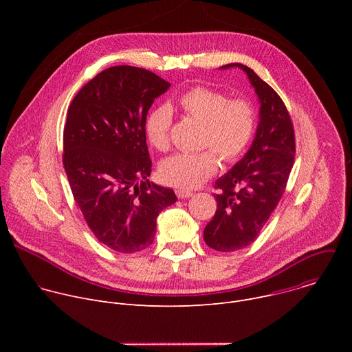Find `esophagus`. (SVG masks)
Here are the masks:
<instances>
[{
	"label": "esophagus",
	"mask_w": 352,
	"mask_h": 352,
	"mask_svg": "<svg viewBox=\"0 0 352 352\" xmlns=\"http://www.w3.org/2000/svg\"><path fill=\"white\" fill-rule=\"evenodd\" d=\"M175 193L179 199H186V197H190L193 195L190 190H186V189H177Z\"/></svg>",
	"instance_id": "34e87169"
}]
</instances>
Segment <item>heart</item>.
Wrapping results in <instances>:
<instances>
[{
	"label": "heart",
	"mask_w": 352,
	"mask_h": 352,
	"mask_svg": "<svg viewBox=\"0 0 352 352\" xmlns=\"http://www.w3.org/2000/svg\"><path fill=\"white\" fill-rule=\"evenodd\" d=\"M178 104L186 116L205 124L200 143L212 150L178 153L162 164L160 174L167 184L190 189L216 173L219 159L232 163L242 156L255 132L256 111L246 98L230 100L224 93L202 86L185 91ZM171 125L173 109L167 104L153 109L146 118L147 139L162 152L170 147Z\"/></svg>",
	"instance_id": "1"
}]
</instances>
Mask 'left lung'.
I'll return each instance as SVG.
<instances>
[{
  "mask_svg": "<svg viewBox=\"0 0 352 352\" xmlns=\"http://www.w3.org/2000/svg\"><path fill=\"white\" fill-rule=\"evenodd\" d=\"M242 69L259 100V122L252 144L234 167L216 181L217 210L205 227V242L219 252L246 248L259 235L285 190L295 157V136L280 96L252 69Z\"/></svg>",
  "mask_w": 352,
  "mask_h": 352,
  "instance_id": "1",
  "label": "left lung"
}]
</instances>
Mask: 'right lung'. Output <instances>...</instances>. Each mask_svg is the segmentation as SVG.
<instances>
[{"mask_svg": "<svg viewBox=\"0 0 352 352\" xmlns=\"http://www.w3.org/2000/svg\"><path fill=\"white\" fill-rule=\"evenodd\" d=\"M170 86L143 68L111 67L68 109L63 163L72 195L96 238L120 254L152 245L157 216L177 202L171 188L147 179L146 117Z\"/></svg>", "mask_w": 352, "mask_h": 352, "instance_id": "1", "label": "right lung"}]
</instances>
